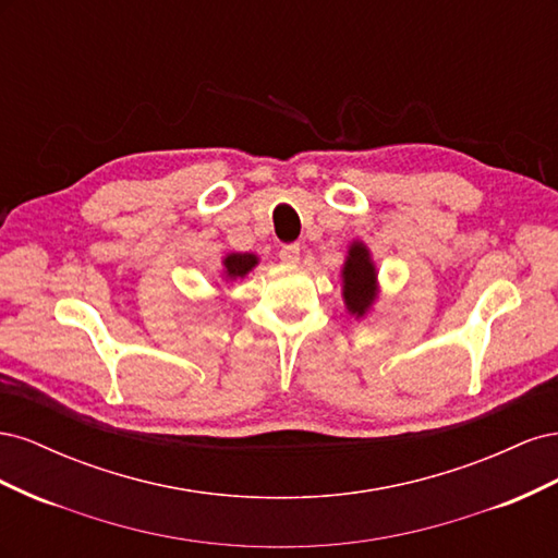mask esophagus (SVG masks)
<instances>
[{
    "label": "esophagus",
    "instance_id": "esophagus-1",
    "mask_svg": "<svg viewBox=\"0 0 558 558\" xmlns=\"http://www.w3.org/2000/svg\"><path fill=\"white\" fill-rule=\"evenodd\" d=\"M279 258L283 263H298L300 260V244H286V246H281Z\"/></svg>",
    "mask_w": 558,
    "mask_h": 558
}]
</instances>
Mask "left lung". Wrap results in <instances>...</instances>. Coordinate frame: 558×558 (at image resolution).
I'll return each instance as SVG.
<instances>
[{
  "label": "left lung",
  "instance_id": "obj_1",
  "mask_svg": "<svg viewBox=\"0 0 558 558\" xmlns=\"http://www.w3.org/2000/svg\"><path fill=\"white\" fill-rule=\"evenodd\" d=\"M377 293V267L369 258V248L363 242H351L342 267V295L349 314L356 318L365 316L375 305Z\"/></svg>",
  "mask_w": 558,
  "mask_h": 558
}]
</instances>
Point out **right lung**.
Returning a JSON list of instances; mask_svg holds the SVG:
<instances>
[{
  "label": "right lung",
  "instance_id": "add662e5",
  "mask_svg": "<svg viewBox=\"0 0 558 558\" xmlns=\"http://www.w3.org/2000/svg\"><path fill=\"white\" fill-rule=\"evenodd\" d=\"M256 265L258 256H253V253H228L223 258V275L228 281L244 279Z\"/></svg>",
  "mask_w": 558,
  "mask_h": 558
}]
</instances>
